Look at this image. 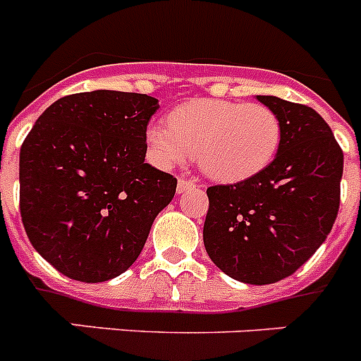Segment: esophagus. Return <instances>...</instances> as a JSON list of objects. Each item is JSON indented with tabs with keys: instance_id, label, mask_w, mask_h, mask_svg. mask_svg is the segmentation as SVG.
Segmentation results:
<instances>
[{
	"instance_id": "esophagus-1",
	"label": "esophagus",
	"mask_w": 361,
	"mask_h": 361,
	"mask_svg": "<svg viewBox=\"0 0 361 361\" xmlns=\"http://www.w3.org/2000/svg\"><path fill=\"white\" fill-rule=\"evenodd\" d=\"M195 186H197L195 180H190V178H186V177H180L177 183V193H184V191L191 190V188H195Z\"/></svg>"
}]
</instances>
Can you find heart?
<instances>
[{
    "instance_id": "obj_1",
    "label": "heart",
    "mask_w": 361,
    "mask_h": 361,
    "mask_svg": "<svg viewBox=\"0 0 361 361\" xmlns=\"http://www.w3.org/2000/svg\"><path fill=\"white\" fill-rule=\"evenodd\" d=\"M146 141L161 164H180L193 153L209 177L240 180L275 159L282 123L266 104L197 99L175 108L168 126L152 124Z\"/></svg>"
}]
</instances>
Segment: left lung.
<instances>
[{"mask_svg": "<svg viewBox=\"0 0 361 361\" xmlns=\"http://www.w3.org/2000/svg\"><path fill=\"white\" fill-rule=\"evenodd\" d=\"M257 99L282 123L276 157L240 183L206 190L202 235L209 258L226 275L264 286L291 276L333 229L343 152L311 106L273 95Z\"/></svg>", "mask_w": 361, "mask_h": 361, "instance_id": "8db88e82", "label": "left lung"}]
</instances>
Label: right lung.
I'll use <instances>...</instances> for the list:
<instances>
[{"instance_id":"1","label":"right lung","mask_w":361,"mask_h":361,"mask_svg":"<svg viewBox=\"0 0 361 361\" xmlns=\"http://www.w3.org/2000/svg\"><path fill=\"white\" fill-rule=\"evenodd\" d=\"M159 101L133 92L65 95L19 152V212L37 253L79 282H104L141 255L177 178L145 162Z\"/></svg>"}]
</instances>
